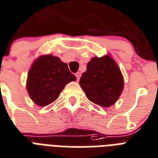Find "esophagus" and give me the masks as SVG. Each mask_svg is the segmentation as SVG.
Here are the masks:
<instances>
[{
	"label": "esophagus",
	"instance_id": "esophagus-1",
	"mask_svg": "<svg viewBox=\"0 0 158 158\" xmlns=\"http://www.w3.org/2000/svg\"><path fill=\"white\" fill-rule=\"evenodd\" d=\"M75 75H76V77H77V80L79 81V79H80V77H81V73H79V72H78V73H76Z\"/></svg>",
	"mask_w": 158,
	"mask_h": 158
}]
</instances>
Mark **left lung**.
Listing matches in <instances>:
<instances>
[{
    "mask_svg": "<svg viewBox=\"0 0 158 158\" xmlns=\"http://www.w3.org/2000/svg\"><path fill=\"white\" fill-rule=\"evenodd\" d=\"M81 87L91 102L102 107L115 103L123 88L119 68L110 56L95 57L86 66L80 79Z\"/></svg>",
    "mask_w": 158,
    "mask_h": 158,
    "instance_id": "obj_1",
    "label": "left lung"
}]
</instances>
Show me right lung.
<instances>
[{
  "label": "right lung",
  "mask_w": 158,
  "mask_h": 158,
  "mask_svg": "<svg viewBox=\"0 0 158 158\" xmlns=\"http://www.w3.org/2000/svg\"><path fill=\"white\" fill-rule=\"evenodd\" d=\"M76 77L68 65L52 55L41 56L33 63L28 74L27 90L30 98L40 106L56 101L65 85Z\"/></svg>",
  "instance_id": "right-lung-1"
}]
</instances>
